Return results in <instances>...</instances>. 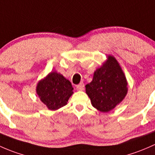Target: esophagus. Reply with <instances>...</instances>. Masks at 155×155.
<instances>
[{"label":"esophagus","instance_id":"obj_1","mask_svg":"<svg viewBox=\"0 0 155 155\" xmlns=\"http://www.w3.org/2000/svg\"><path fill=\"white\" fill-rule=\"evenodd\" d=\"M76 88H77V90H79V91L83 90V89H84V83H81V84H79L78 85H77Z\"/></svg>","mask_w":155,"mask_h":155}]
</instances>
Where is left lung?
I'll return each mask as SVG.
<instances>
[{"label": "left lung", "mask_w": 155, "mask_h": 155, "mask_svg": "<svg viewBox=\"0 0 155 155\" xmlns=\"http://www.w3.org/2000/svg\"><path fill=\"white\" fill-rule=\"evenodd\" d=\"M127 92L125 74L116 58L110 55L94 72L92 81L86 85V93L92 106L103 113L114 109L125 98Z\"/></svg>", "instance_id": "8db88e82"}]
</instances>
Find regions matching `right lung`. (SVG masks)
I'll return each instance as SVG.
<instances>
[{
	"mask_svg": "<svg viewBox=\"0 0 155 155\" xmlns=\"http://www.w3.org/2000/svg\"><path fill=\"white\" fill-rule=\"evenodd\" d=\"M71 82L57 71H51L36 86V93L51 110L65 106L73 94Z\"/></svg>",
	"mask_w": 155,
	"mask_h": 155,
	"instance_id": "1",
	"label": "right lung"
}]
</instances>
